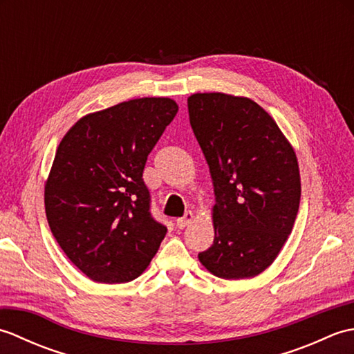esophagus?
<instances>
[{"label": "esophagus", "mask_w": 354, "mask_h": 354, "mask_svg": "<svg viewBox=\"0 0 354 354\" xmlns=\"http://www.w3.org/2000/svg\"><path fill=\"white\" fill-rule=\"evenodd\" d=\"M193 213L192 212H187L183 217H179V219H176V227L178 228H185L187 227V225H189L192 221H193Z\"/></svg>", "instance_id": "1"}]
</instances>
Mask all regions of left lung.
<instances>
[{
  "mask_svg": "<svg viewBox=\"0 0 354 354\" xmlns=\"http://www.w3.org/2000/svg\"><path fill=\"white\" fill-rule=\"evenodd\" d=\"M190 124L212 173L214 242L199 261L225 280L263 272L290 234L301 198L297 155L246 97L193 94Z\"/></svg>",
  "mask_w": 354,
  "mask_h": 354,
  "instance_id": "left-lung-1",
  "label": "left lung"
}]
</instances>
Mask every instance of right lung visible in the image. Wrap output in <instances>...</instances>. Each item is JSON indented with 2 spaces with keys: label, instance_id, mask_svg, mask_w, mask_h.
<instances>
[{
  "label": "right lung",
  "instance_id": "1",
  "mask_svg": "<svg viewBox=\"0 0 354 354\" xmlns=\"http://www.w3.org/2000/svg\"><path fill=\"white\" fill-rule=\"evenodd\" d=\"M176 112L167 97L118 103L80 118L56 150L47 221L66 257L94 281L137 278L167 232L150 213L142 171Z\"/></svg>",
  "mask_w": 354,
  "mask_h": 354
}]
</instances>
